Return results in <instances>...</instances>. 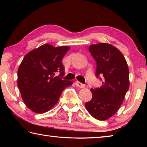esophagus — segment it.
Here are the masks:
<instances>
[{
    "label": "esophagus",
    "instance_id": "esophagus-1",
    "mask_svg": "<svg viewBox=\"0 0 147 147\" xmlns=\"http://www.w3.org/2000/svg\"><path fill=\"white\" fill-rule=\"evenodd\" d=\"M75 84H76V86H78V88H85V87H86V86L84 85V84H82L81 82H78V81H76Z\"/></svg>",
    "mask_w": 147,
    "mask_h": 147
}]
</instances>
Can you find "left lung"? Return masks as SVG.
<instances>
[{"label":"left lung","mask_w":147,"mask_h":147,"mask_svg":"<svg viewBox=\"0 0 147 147\" xmlns=\"http://www.w3.org/2000/svg\"><path fill=\"white\" fill-rule=\"evenodd\" d=\"M89 51L96 62V76H103V82L100 88L91 89L93 96L85 106L94 118L107 120L118 111L129 89L128 64L120 51L110 44L91 45Z\"/></svg>","instance_id":"1"}]
</instances>
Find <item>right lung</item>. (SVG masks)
I'll list each match as a JSON object with an SVG mask.
<instances>
[{
  "label": "right lung",
  "instance_id": "right-lung-1",
  "mask_svg": "<svg viewBox=\"0 0 147 147\" xmlns=\"http://www.w3.org/2000/svg\"><path fill=\"white\" fill-rule=\"evenodd\" d=\"M69 49L45 44L24 57L17 71V86L24 103L34 112L43 113L53 108L63 89L73 84L61 79L65 71L61 60ZM57 72L61 74L56 77Z\"/></svg>",
  "mask_w": 147,
  "mask_h": 147
}]
</instances>
